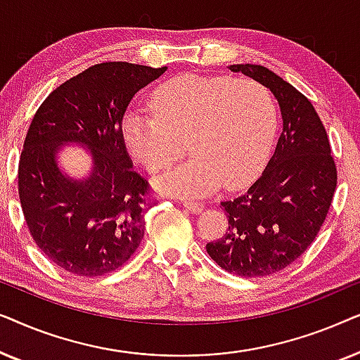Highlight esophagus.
I'll use <instances>...</instances> for the list:
<instances>
[{
  "instance_id": "34e87169",
  "label": "esophagus",
  "mask_w": 360,
  "mask_h": 360,
  "mask_svg": "<svg viewBox=\"0 0 360 360\" xmlns=\"http://www.w3.org/2000/svg\"><path fill=\"white\" fill-rule=\"evenodd\" d=\"M184 206L188 211H191V213H201V211H203V208L205 206L203 205H200V203H193V201H184Z\"/></svg>"
}]
</instances>
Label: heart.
Listing matches in <instances>:
<instances>
[{
	"label": "heart",
	"mask_w": 360,
	"mask_h": 360,
	"mask_svg": "<svg viewBox=\"0 0 360 360\" xmlns=\"http://www.w3.org/2000/svg\"><path fill=\"white\" fill-rule=\"evenodd\" d=\"M154 115L122 120L126 149L149 174L170 169L188 141V164L155 180L160 193L203 198L221 185L239 190L257 179L277 134L274 96L254 80L180 75L150 95Z\"/></svg>",
	"instance_id": "obj_1"
}]
</instances>
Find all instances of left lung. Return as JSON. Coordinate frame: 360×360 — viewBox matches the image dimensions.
<instances>
[{
	"instance_id": "1",
	"label": "left lung",
	"mask_w": 360,
	"mask_h": 360,
	"mask_svg": "<svg viewBox=\"0 0 360 360\" xmlns=\"http://www.w3.org/2000/svg\"><path fill=\"white\" fill-rule=\"evenodd\" d=\"M228 68L272 91L283 127L259 180L244 195L221 203L228 233L206 244V250L229 274L264 277L288 267L316 238L331 206L338 172L326 129L307 96L262 65Z\"/></svg>"
}]
</instances>
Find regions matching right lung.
I'll return each instance as SVG.
<instances>
[{"instance_id":"right-lung-1","label":"right lung","mask_w":360,"mask_h":360,"mask_svg":"<svg viewBox=\"0 0 360 360\" xmlns=\"http://www.w3.org/2000/svg\"><path fill=\"white\" fill-rule=\"evenodd\" d=\"M165 70L98 63L56 88L34 115L19 160V200L34 243L67 272L110 274L144 238L149 185L132 169L121 124L132 96ZM72 143L92 157L83 179L58 165Z\"/></svg>"}]
</instances>
